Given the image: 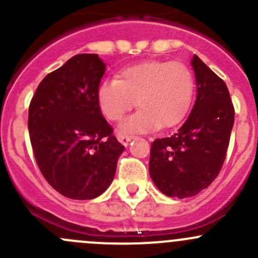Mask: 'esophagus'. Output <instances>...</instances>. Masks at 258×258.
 Segmentation results:
<instances>
[{"label": "esophagus", "mask_w": 258, "mask_h": 258, "mask_svg": "<svg viewBox=\"0 0 258 258\" xmlns=\"http://www.w3.org/2000/svg\"><path fill=\"white\" fill-rule=\"evenodd\" d=\"M117 139H118V141L121 142L122 145L127 146L128 145V142L134 139V136H131V135H126V134H119L118 136H117Z\"/></svg>", "instance_id": "34e87169"}]
</instances>
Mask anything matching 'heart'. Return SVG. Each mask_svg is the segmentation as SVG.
Segmentation results:
<instances>
[{"label":"heart","instance_id":"obj_1","mask_svg":"<svg viewBox=\"0 0 258 258\" xmlns=\"http://www.w3.org/2000/svg\"><path fill=\"white\" fill-rule=\"evenodd\" d=\"M195 92L191 70L182 62L146 61L122 70L118 80H106L97 88L101 112L118 121L135 105L141 110L122 122V132L167 128L184 118Z\"/></svg>","mask_w":258,"mask_h":258}]
</instances>
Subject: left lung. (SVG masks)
I'll list each match as a JSON object with an SVG mask.
<instances>
[{"label": "left lung", "instance_id": "obj_1", "mask_svg": "<svg viewBox=\"0 0 258 258\" xmlns=\"http://www.w3.org/2000/svg\"><path fill=\"white\" fill-rule=\"evenodd\" d=\"M196 102L172 136L152 142L150 176L168 197L186 199L207 188L226 158L235 110L227 86L194 54Z\"/></svg>", "mask_w": 258, "mask_h": 258}]
</instances>
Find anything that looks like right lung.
Instances as JSON below:
<instances>
[{
    "mask_svg": "<svg viewBox=\"0 0 258 258\" xmlns=\"http://www.w3.org/2000/svg\"><path fill=\"white\" fill-rule=\"evenodd\" d=\"M105 70L98 54L71 57L41 81L28 108L36 162L46 181L72 200L103 194L124 150L98 107Z\"/></svg>",
    "mask_w": 258,
    "mask_h": 258,
    "instance_id": "1",
    "label": "right lung"
}]
</instances>
